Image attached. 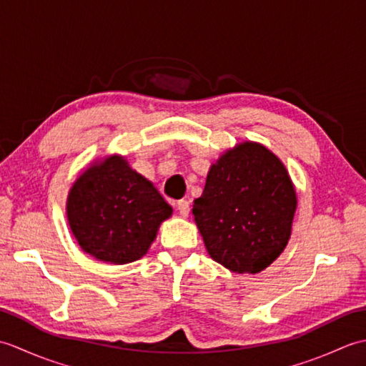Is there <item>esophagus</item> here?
I'll return each instance as SVG.
<instances>
[{
  "label": "esophagus",
  "instance_id": "esophagus-1",
  "mask_svg": "<svg viewBox=\"0 0 366 366\" xmlns=\"http://www.w3.org/2000/svg\"><path fill=\"white\" fill-rule=\"evenodd\" d=\"M176 206H177L179 214H181L184 219H185V217H189V214H190V203H189V201L181 199V201H177Z\"/></svg>",
  "mask_w": 366,
  "mask_h": 366
}]
</instances>
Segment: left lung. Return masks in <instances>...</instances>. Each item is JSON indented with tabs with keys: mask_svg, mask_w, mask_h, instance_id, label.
<instances>
[{
	"mask_svg": "<svg viewBox=\"0 0 366 366\" xmlns=\"http://www.w3.org/2000/svg\"><path fill=\"white\" fill-rule=\"evenodd\" d=\"M297 195L285 163L266 146L242 142L209 168L193 217L214 261L258 274L290 242Z\"/></svg>",
	"mask_w": 366,
	"mask_h": 366,
	"instance_id": "8db88e82",
	"label": "left lung"
}]
</instances>
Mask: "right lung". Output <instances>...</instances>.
<instances>
[{
    "label": "right lung",
    "mask_w": 366,
    "mask_h": 366,
    "mask_svg": "<svg viewBox=\"0 0 366 366\" xmlns=\"http://www.w3.org/2000/svg\"><path fill=\"white\" fill-rule=\"evenodd\" d=\"M171 214L173 207L154 184L119 154L92 162L75 179L66 203L81 250L107 264L143 258Z\"/></svg>",
    "instance_id": "right-lung-1"
}]
</instances>
